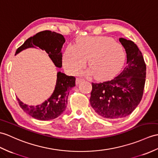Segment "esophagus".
Listing matches in <instances>:
<instances>
[{"label": "esophagus", "mask_w": 158, "mask_h": 158, "mask_svg": "<svg viewBox=\"0 0 158 158\" xmlns=\"http://www.w3.org/2000/svg\"><path fill=\"white\" fill-rule=\"evenodd\" d=\"M83 81H84L83 79H81V78H77V79H76V83H77V84H79V83H80L81 82Z\"/></svg>", "instance_id": "obj_1"}]
</instances>
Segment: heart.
I'll list each match as a JSON object with an SVG mask.
<instances>
[{
    "mask_svg": "<svg viewBox=\"0 0 158 158\" xmlns=\"http://www.w3.org/2000/svg\"><path fill=\"white\" fill-rule=\"evenodd\" d=\"M87 59V73L97 80L111 78L118 73L125 60V52L120 43L105 36H87L77 40L76 45L70 44L62 56L64 67L77 74Z\"/></svg>",
    "mask_w": 158,
    "mask_h": 158,
    "instance_id": "heart-1",
    "label": "heart"
}]
</instances>
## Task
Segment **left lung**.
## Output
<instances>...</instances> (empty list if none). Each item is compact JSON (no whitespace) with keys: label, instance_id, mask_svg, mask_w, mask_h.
Masks as SVG:
<instances>
[{"label":"left lung","instance_id":"obj_1","mask_svg":"<svg viewBox=\"0 0 158 158\" xmlns=\"http://www.w3.org/2000/svg\"><path fill=\"white\" fill-rule=\"evenodd\" d=\"M119 41L127 53L125 68L115 78L92 83L90 104L98 115L109 120L128 116L140 103L143 94L146 65L138 46L123 38Z\"/></svg>","mask_w":158,"mask_h":158}]
</instances>
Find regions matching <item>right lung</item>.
<instances>
[{
    "label": "right lung",
    "mask_w": 158,
    "mask_h": 158,
    "mask_svg": "<svg viewBox=\"0 0 158 158\" xmlns=\"http://www.w3.org/2000/svg\"><path fill=\"white\" fill-rule=\"evenodd\" d=\"M65 39L64 36L56 32L43 31L28 38L23 44L18 48L15 55L25 49L38 47L46 51L54 65L62 67V48ZM56 82L52 94L43 103L37 106H28L17 98L21 108L33 118L40 120H52L59 116L65 110L67 105L69 91L75 86V77L68 76L58 71Z\"/></svg>",
    "instance_id": "add662e5"
}]
</instances>
